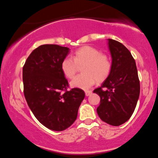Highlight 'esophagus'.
Masks as SVG:
<instances>
[{
	"instance_id": "obj_1",
	"label": "esophagus",
	"mask_w": 158,
	"mask_h": 158,
	"mask_svg": "<svg viewBox=\"0 0 158 158\" xmlns=\"http://www.w3.org/2000/svg\"><path fill=\"white\" fill-rule=\"evenodd\" d=\"M91 94V90H86V91H85V95H86V97H88V96H90Z\"/></svg>"
}]
</instances>
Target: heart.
Listing matches in <instances>:
<instances>
[{
    "label": "heart",
    "mask_w": 158,
    "mask_h": 158,
    "mask_svg": "<svg viewBox=\"0 0 158 158\" xmlns=\"http://www.w3.org/2000/svg\"><path fill=\"white\" fill-rule=\"evenodd\" d=\"M71 57H65L61 62V70L68 79H72L81 68L82 74L78 75L70 82L73 88L87 90L95 84L97 80L102 81L108 77L111 70V61L106 54L101 53L97 48L84 46L76 50Z\"/></svg>",
    "instance_id": "obj_1"
}]
</instances>
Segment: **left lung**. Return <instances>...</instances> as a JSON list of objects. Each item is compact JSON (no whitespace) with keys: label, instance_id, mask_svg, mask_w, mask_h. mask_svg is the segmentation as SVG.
<instances>
[{"label":"left lung","instance_id":"8db88e82","mask_svg":"<svg viewBox=\"0 0 158 158\" xmlns=\"http://www.w3.org/2000/svg\"><path fill=\"white\" fill-rule=\"evenodd\" d=\"M108 41L112 58L111 70L94 93L100 97V105L97 108L100 119L118 126L131 117L139 99L140 86L135 61L129 50L119 41Z\"/></svg>","mask_w":158,"mask_h":158}]
</instances>
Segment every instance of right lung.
<instances>
[{
  "instance_id": "obj_1",
  "label": "right lung",
  "mask_w": 158,
  "mask_h": 158,
  "mask_svg": "<svg viewBox=\"0 0 158 158\" xmlns=\"http://www.w3.org/2000/svg\"><path fill=\"white\" fill-rule=\"evenodd\" d=\"M69 51L68 48L57 44L41 45L30 53L23 67L27 104L35 118L53 131H63L75 122L85 96L80 88L68 90L61 62Z\"/></svg>"
}]
</instances>
